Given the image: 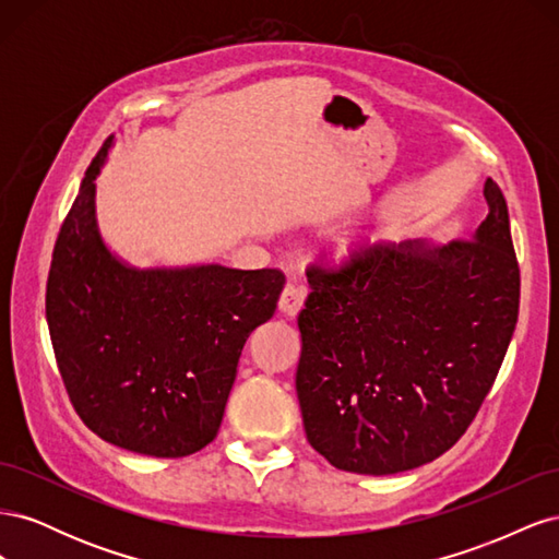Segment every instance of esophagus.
<instances>
[{"label": "esophagus", "instance_id": "1", "mask_svg": "<svg viewBox=\"0 0 559 559\" xmlns=\"http://www.w3.org/2000/svg\"><path fill=\"white\" fill-rule=\"evenodd\" d=\"M306 296H308L306 286L296 284V282H286L284 292H282V296H280V310H282L284 314L296 317V314L300 312V308H302V302H306Z\"/></svg>", "mask_w": 559, "mask_h": 559}]
</instances>
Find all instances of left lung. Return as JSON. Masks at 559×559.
I'll list each match as a JSON object with an SVG mask.
<instances>
[{"label": "left lung", "mask_w": 559, "mask_h": 559, "mask_svg": "<svg viewBox=\"0 0 559 559\" xmlns=\"http://www.w3.org/2000/svg\"><path fill=\"white\" fill-rule=\"evenodd\" d=\"M483 193L487 216L468 240L378 245L308 267L296 392L310 445L335 468L389 476L433 462L492 389L520 267L501 189L487 179Z\"/></svg>", "instance_id": "left-lung-1"}]
</instances>
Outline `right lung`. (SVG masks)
Listing matches in <instances>:
<instances>
[{"mask_svg":"<svg viewBox=\"0 0 559 559\" xmlns=\"http://www.w3.org/2000/svg\"><path fill=\"white\" fill-rule=\"evenodd\" d=\"M97 151L58 233L46 321L67 394L103 441L186 456L214 441L249 333L275 314L277 267H132L97 228Z\"/></svg>","mask_w":559,"mask_h":559,"instance_id":"1","label":"right lung"}]
</instances>
